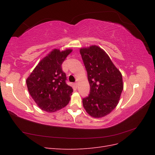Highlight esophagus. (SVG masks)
Instances as JSON below:
<instances>
[{"instance_id":"obj_1","label":"esophagus","mask_w":155,"mask_h":155,"mask_svg":"<svg viewBox=\"0 0 155 155\" xmlns=\"http://www.w3.org/2000/svg\"><path fill=\"white\" fill-rule=\"evenodd\" d=\"M74 85H75V87H76L77 88L78 86V83H74Z\"/></svg>"}]
</instances>
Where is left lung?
Listing matches in <instances>:
<instances>
[{
    "label": "left lung",
    "mask_w": 155,
    "mask_h": 155,
    "mask_svg": "<svg viewBox=\"0 0 155 155\" xmlns=\"http://www.w3.org/2000/svg\"><path fill=\"white\" fill-rule=\"evenodd\" d=\"M91 92L83 99L87 113L96 118L109 114L118 104L124 84L120 70L105 51L96 45L81 48Z\"/></svg>",
    "instance_id": "obj_1"
}]
</instances>
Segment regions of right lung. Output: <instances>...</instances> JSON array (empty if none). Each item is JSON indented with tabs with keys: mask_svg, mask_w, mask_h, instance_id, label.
<instances>
[{
	"mask_svg": "<svg viewBox=\"0 0 155 155\" xmlns=\"http://www.w3.org/2000/svg\"><path fill=\"white\" fill-rule=\"evenodd\" d=\"M72 49H54L41 59L26 79L28 90L41 110L54 112L67 106L72 88L66 83L61 64Z\"/></svg>",
	"mask_w": 155,
	"mask_h": 155,
	"instance_id": "1",
	"label": "right lung"
}]
</instances>
